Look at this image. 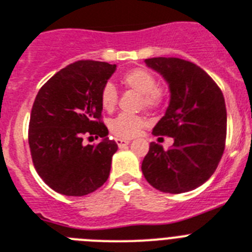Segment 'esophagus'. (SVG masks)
Wrapping results in <instances>:
<instances>
[{
	"mask_svg": "<svg viewBox=\"0 0 252 252\" xmlns=\"http://www.w3.org/2000/svg\"><path fill=\"white\" fill-rule=\"evenodd\" d=\"M116 144H118V146L119 147H124V146H126V145H129L130 141L124 140V138H116Z\"/></svg>",
	"mask_w": 252,
	"mask_h": 252,
	"instance_id": "obj_1",
	"label": "esophagus"
}]
</instances>
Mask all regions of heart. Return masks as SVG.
<instances>
[{"mask_svg":"<svg viewBox=\"0 0 252 252\" xmlns=\"http://www.w3.org/2000/svg\"><path fill=\"white\" fill-rule=\"evenodd\" d=\"M123 85L141 94V106L149 110H157L163 105L165 98L164 89L157 84V77L151 71L142 67L129 69L122 77ZM101 106L106 111H112L118 105L119 93L112 83H106L99 93ZM114 136L119 138H133L140 134L145 126V119L140 115L119 114L108 124Z\"/></svg>","mask_w":252,"mask_h":252,"instance_id":"heart-1","label":"heart"}]
</instances>
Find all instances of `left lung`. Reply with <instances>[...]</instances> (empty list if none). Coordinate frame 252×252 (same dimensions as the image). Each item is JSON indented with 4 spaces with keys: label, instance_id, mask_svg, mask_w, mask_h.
<instances>
[{
    "label": "left lung",
    "instance_id": "left-lung-1",
    "mask_svg": "<svg viewBox=\"0 0 252 252\" xmlns=\"http://www.w3.org/2000/svg\"><path fill=\"white\" fill-rule=\"evenodd\" d=\"M169 84L171 101L154 126V136L175 138L173 146L151 142L141 169L153 188L180 194L197 189L219 165L226 138V107L221 89L193 62L180 58L145 59Z\"/></svg>",
    "mask_w": 252,
    "mask_h": 252
}]
</instances>
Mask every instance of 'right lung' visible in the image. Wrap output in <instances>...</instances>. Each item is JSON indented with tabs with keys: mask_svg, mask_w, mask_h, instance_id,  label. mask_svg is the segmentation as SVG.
I'll return each mask as SVG.
<instances>
[{
	"mask_svg": "<svg viewBox=\"0 0 252 252\" xmlns=\"http://www.w3.org/2000/svg\"><path fill=\"white\" fill-rule=\"evenodd\" d=\"M115 69L106 62L77 61L50 77L36 95L28 144L38 176L57 193L83 197L107 181L118 145L102 122L99 93ZM84 135L102 141L85 147Z\"/></svg>",
	"mask_w": 252,
	"mask_h": 252,
	"instance_id": "obj_1",
	"label": "right lung"
}]
</instances>
